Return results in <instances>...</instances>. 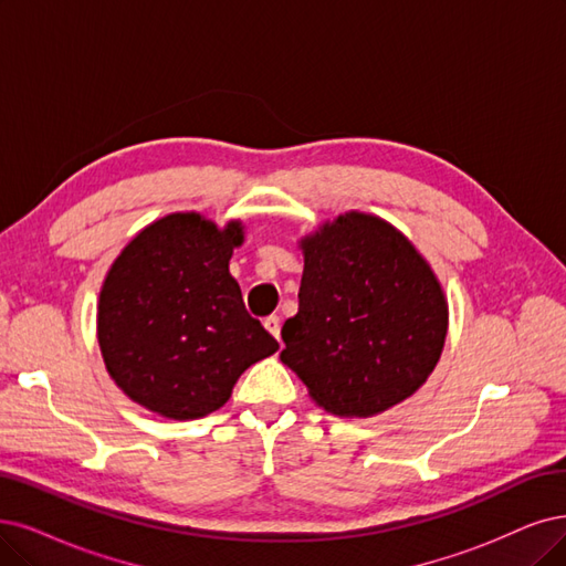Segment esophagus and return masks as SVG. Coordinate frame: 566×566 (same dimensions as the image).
<instances>
[{
	"label": "esophagus",
	"instance_id": "esophagus-1",
	"mask_svg": "<svg viewBox=\"0 0 566 566\" xmlns=\"http://www.w3.org/2000/svg\"><path fill=\"white\" fill-rule=\"evenodd\" d=\"M263 326L268 328L270 336H275L280 340V317L277 315H270L263 319Z\"/></svg>",
	"mask_w": 566,
	"mask_h": 566
}]
</instances>
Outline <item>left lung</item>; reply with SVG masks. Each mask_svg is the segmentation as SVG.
Instances as JSON below:
<instances>
[{
    "mask_svg": "<svg viewBox=\"0 0 566 566\" xmlns=\"http://www.w3.org/2000/svg\"><path fill=\"white\" fill-rule=\"evenodd\" d=\"M298 247V315L282 326V364L331 415L373 417L406 401L448 336V298L429 261L366 212L324 221Z\"/></svg>",
    "mask_w": 566,
    "mask_h": 566,
    "instance_id": "obj_1",
    "label": "left lung"
}]
</instances>
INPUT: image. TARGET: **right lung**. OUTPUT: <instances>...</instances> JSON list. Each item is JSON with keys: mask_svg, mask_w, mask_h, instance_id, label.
<instances>
[{"mask_svg": "<svg viewBox=\"0 0 566 566\" xmlns=\"http://www.w3.org/2000/svg\"><path fill=\"white\" fill-rule=\"evenodd\" d=\"M240 219H156L123 247L99 289L97 343L112 380L167 420L219 410L240 375L280 349L230 275Z\"/></svg>", "mask_w": 566, "mask_h": 566, "instance_id": "obj_1", "label": "right lung"}]
</instances>
